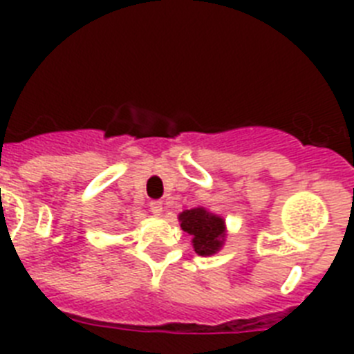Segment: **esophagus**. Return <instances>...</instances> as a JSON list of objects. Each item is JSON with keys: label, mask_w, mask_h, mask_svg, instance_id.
Segmentation results:
<instances>
[{"label": "esophagus", "mask_w": 354, "mask_h": 354, "mask_svg": "<svg viewBox=\"0 0 354 354\" xmlns=\"http://www.w3.org/2000/svg\"><path fill=\"white\" fill-rule=\"evenodd\" d=\"M149 207H150V212H152L154 216H161L162 214V202H161V200H152Z\"/></svg>", "instance_id": "34e87169"}]
</instances>
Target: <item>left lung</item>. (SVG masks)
<instances>
[{
    "mask_svg": "<svg viewBox=\"0 0 354 354\" xmlns=\"http://www.w3.org/2000/svg\"><path fill=\"white\" fill-rule=\"evenodd\" d=\"M179 223L184 232L192 236V245L200 257H211L223 248L227 239L225 220L204 205L179 212Z\"/></svg>",
    "mask_w": 354,
    "mask_h": 354,
    "instance_id": "obj_1",
    "label": "left lung"
}]
</instances>
